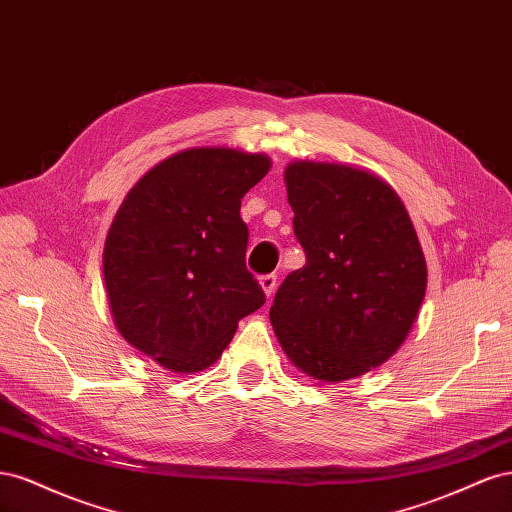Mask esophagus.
<instances>
[{
  "label": "esophagus",
  "mask_w": 512,
  "mask_h": 512,
  "mask_svg": "<svg viewBox=\"0 0 512 512\" xmlns=\"http://www.w3.org/2000/svg\"><path fill=\"white\" fill-rule=\"evenodd\" d=\"M260 286H262V290H265V294L267 297L271 299L273 297V292H275V286H277V275L275 273H267V275H260Z\"/></svg>",
  "instance_id": "obj_1"
}]
</instances>
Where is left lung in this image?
I'll list each match as a JSON object with an SVG mask.
<instances>
[{
  "instance_id": "left-lung-1",
  "label": "left lung",
  "mask_w": 512,
  "mask_h": 512,
  "mask_svg": "<svg viewBox=\"0 0 512 512\" xmlns=\"http://www.w3.org/2000/svg\"><path fill=\"white\" fill-rule=\"evenodd\" d=\"M286 190L305 267L277 288L275 335L307 376H363L404 344L425 299L408 211L384 181L344 164L294 162Z\"/></svg>"
}]
</instances>
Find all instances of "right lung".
I'll list each match as a JSON object with an SVG mask.
<instances>
[{
    "mask_svg": "<svg viewBox=\"0 0 512 512\" xmlns=\"http://www.w3.org/2000/svg\"><path fill=\"white\" fill-rule=\"evenodd\" d=\"M269 166L260 153L196 147L153 166L121 203L104 245L108 301L126 342L162 367L207 369L265 305L239 211Z\"/></svg>",
    "mask_w": 512,
    "mask_h": 512,
    "instance_id": "right-lung-1",
    "label": "right lung"
}]
</instances>
